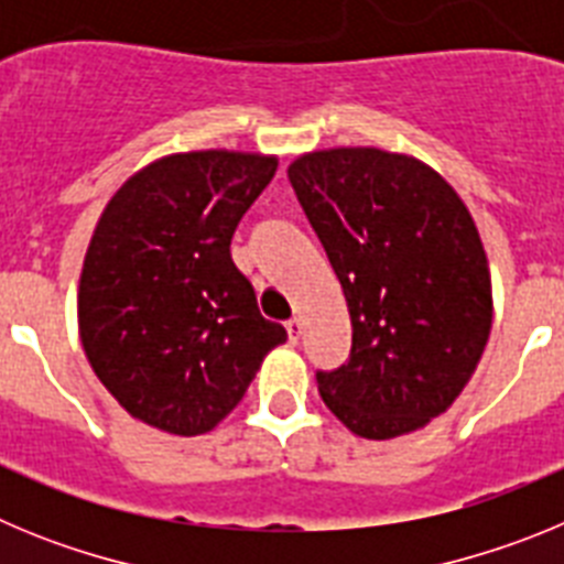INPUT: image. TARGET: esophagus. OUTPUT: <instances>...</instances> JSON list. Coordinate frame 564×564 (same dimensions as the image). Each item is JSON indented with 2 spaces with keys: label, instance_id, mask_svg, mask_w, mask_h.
Listing matches in <instances>:
<instances>
[{
  "label": "esophagus",
  "instance_id": "esophagus-1",
  "mask_svg": "<svg viewBox=\"0 0 564 564\" xmlns=\"http://www.w3.org/2000/svg\"><path fill=\"white\" fill-rule=\"evenodd\" d=\"M285 327H288V338H291V344H296L299 338H302V333H305V322H302V318H291Z\"/></svg>",
  "mask_w": 564,
  "mask_h": 564
}]
</instances>
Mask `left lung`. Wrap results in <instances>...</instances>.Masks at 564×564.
I'll list each match as a JSON object with an SVG mask.
<instances>
[{
    "label": "left lung",
    "mask_w": 564,
    "mask_h": 564,
    "mask_svg": "<svg viewBox=\"0 0 564 564\" xmlns=\"http://www.w3.org/2000/svg\"><path fill=\"white\" fill-rule=\"evenodd\" d=\"M350 311L352 350L318 395L358 437L390 441L449 410L486 350L495 299L475 217L430 163L330 147L288 166Z\"/></svg>",
    "instance_id": "obj_1"
}]
</instances>
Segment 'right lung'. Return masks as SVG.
Masks as SVG:
<instances>
[{
  "mask_svg": "<svg viewBox=\"0 0 564 564\" xmlns=\"http://www.w3.org/2000/svg\"><path fill=\"white\" fill-rule=\"evenodd\" d=\"M276 163L239 149L163 154L104 206L78 279V336L134 421L206 435L288 341L231 259L234 231Z\"/></svg>",
  "mask_w": 564,
  "mask_h": 564,
  "instance_id": "add662e5",
  "label": "right lung"
}]
</instances>
